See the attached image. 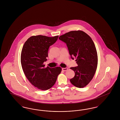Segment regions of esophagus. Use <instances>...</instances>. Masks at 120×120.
Segmentation results:
<instances>
[{
	"label": "esophagus",
	"instance_id": "esophagus-1",
	"mask_svg": "<svg viewBox=\"0 0 120 120\" xmlns=\"http://www.w3.org/2000/svg\"><path fill=\"white\" fill-rule=\"evenodd\" d=\"M62 70H63V71H67L68 70V68H62Z\"/></svg>",
	"mask_w": 120,
	"mask_h": 120
}]
</instances>
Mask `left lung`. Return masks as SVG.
<instances>
[{
    "instance_id": "1",
    "label": "left lung",
    "mask_w": 120,
    "mask_h": 120,
    "mask_svg": "<svg viewBox=\"0 0 120 120\" xmlns=\"http://www.w3.org/2000/svg\"><path fill=\"white\" fill-rule=\"evenodd\" d=\"M59 39L66 43L69 54L74 57L78 64L72 67L75 76L70 80L75 86L81 88L92 80L97 70L98 54L94 44L91 37L82 30H74L59 36Z\"/></svg>"
}]
</instances>
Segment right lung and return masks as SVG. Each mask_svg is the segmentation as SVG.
Here are the masks:
<instances>
[{
    "label": "right lung",
    "instance_id": "1",
    "mask_svg": "<svg viewBox=\"0 0 120 120\" xmlns=\"http://www.w3.org/2000/svg\"><path fill=\"white\" fill-rule=\"evenodd\" d=\"M58 35L48 37L32 36L24 44L21 55L23 72L30 83L42 90L50 89L55 84L62 71L60 67L45 68L50 46L57 40Z\"/></svg>",
    "mask_w": 120,
    "mask_h": 120
}]
</instances>
